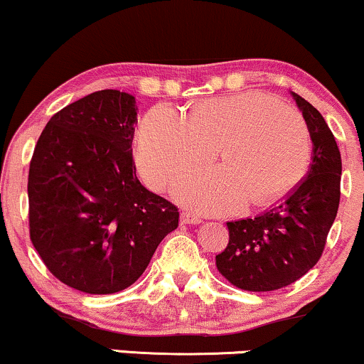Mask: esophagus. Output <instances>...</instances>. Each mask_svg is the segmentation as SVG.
<instances>
[{
	"instance_id": "34e87169",
	"label": "esophagus",
	"mask_w": 364,
	"mask_h": 364,
	"mask_svg": "<svg viewBox=\"0 0 364 364\" xmlns=\"http://www.w3.org/2000/svg\"><path fill=\"white\" fill-rule=\"evenodd\" d=\"M181 223L182 224H200L203 223V219H200L199 216H196V214H192L191 210H182Z\"/></svg>"
}]
</instances>
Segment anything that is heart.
<instances>
[{
    "label": "heart",
    "mask_w": 364,
    "mask_h": 364,
    "mask_svg": "<svg viewBox=\"0 0 364 364\" xmlns=\"http://www.w3.org/2000/svg\"><path fill=\"white\" fill-rule=\"evenodd\" d=\"M218 146L224 165L192 170L173 186L182 204L203 213L275 203L299 186L312 159L311 132L297 109L245 92L203 101L189 118L165 102L151 107L138 129V167L161 191Z\"/></svg>",
    "instance_id": "heart-1"
}]
</instances>
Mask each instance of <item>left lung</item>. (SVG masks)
<instances>
[{
    "label": "left lung",
    "mask_w": 364,
    "mask_h": 364,
    "mask_svg": "<svg viewBox=\"0 0 364 364\" xmlns=\"http://www.w3.org/2000/svg\"><path fill=\"white\" fill-rule=\"evenodd\" d=\"M294 100L312 138L309 175L285 200L253 219L226 223L230 241L216 267L231 285L272 291L297 282L319 262L341 199V154L319 111L299 94Z\"/></svg>",
    "instance_id": "8db88e82"
}]
</instances>
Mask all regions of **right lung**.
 Listing matches in <instances>:
<instances>
[{"label":"right lung","instance_id":"right-lung-1","mask_svg":"<svg viewBox=\"0 0 364 364\" xmlns=\"http://www.w3.org/2000/svg\"><path fill=\"white\" fill-rule=\"evenodd\" d=\"M134 121L132 94L92 92L52 116L31 155V245L53 277L84 294L128 289L178 226L177 205L138 181Z\"/></svg>","mask_w":364,"mask_h":364}]
</instances>
